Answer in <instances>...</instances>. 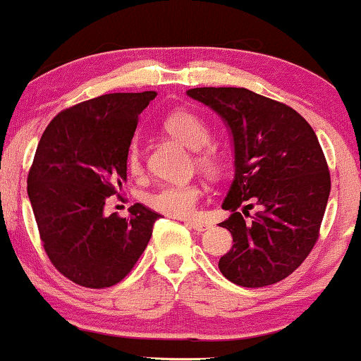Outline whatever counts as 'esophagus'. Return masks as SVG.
Instances as JSON below:
<instances>
[{"instance_id":"obj_1","label":"esophagus","mask_w":361,"mask_h":361,"mask_svg":"<svg viewBox=\"0 0 361 361\" xmlns=\"http://www.w3.org/2000/svg\"><path fill=\"white\" fill-rule=\"evenodd\" d=\"M188 224H189L190 228H192L194 231H197V233H201V231H206V229L211 228V224H209V222H206V221H197V219L189 221Z\"/></svg>"}]
</instances>
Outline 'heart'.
<instances>
[{
	"instance_id": "b5f03b06",
	"label": "heart",
	"mask_w": 361,
	"mask_h": 361,
	"mask_svg": "<svg viewBox=\"0 0 361 361\" xmlns=\"http://www.w3.org/2000/svg\"><path fill=\"white\" fill-rule=\"evenodd\" d=\"M164 128L169 135L182 142L192 150H199L197 164L207 173L219 171V157L212 149H204L211 142V132L197 115L179 110L164 120ZM127 166L130 172H139L142 166L140 147L132 142L127 152ZM201 189L195 184H166L147 195V204L155 211L172 217H190L197 209Z\"/></svg>"
}]
</instances>
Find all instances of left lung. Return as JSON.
<instances>
[{
  "instance_id": "left-lung-1",
  "label": "left lung",
  "mask_w": 361,
  "mask_h": 361,
  "mask_svg": "<svg viewBox=\"0 0 361 361\" xmlns=\"http://www.w3.org/2000/svg\"><path fill=\"white\" fill-rule=\"evenodd\" d=\"M188 95L219 115L233 137L234 179L222 202L231 216L219 224L233 247L219 259L221 273L244 288L281 281L318 241L330 197L317 133L291 106L247 88L202 87Z\"/></svg>"
}]
</instances>
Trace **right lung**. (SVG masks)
Segmentation results:
<instances>
[{
  "label": "right lung",
  "mask_w": 361,
  "mask_h": 361,
  "mask_svg": "<svg viewBox=\"0 0 361 361\" xmlns=\"http://www.w3.org/2000/svg\"><path fill=\"white\" fill-rule=\"evenodd\" d=\"M155 92L109 93L58 114L43 132L28 173V197L53 266L85 288H109L130 273L160 214L133 204L130 217L105 214L127 180L137 120Z\"/></svg>",
  "instance_id": "obj_1"
}]
</instances>
